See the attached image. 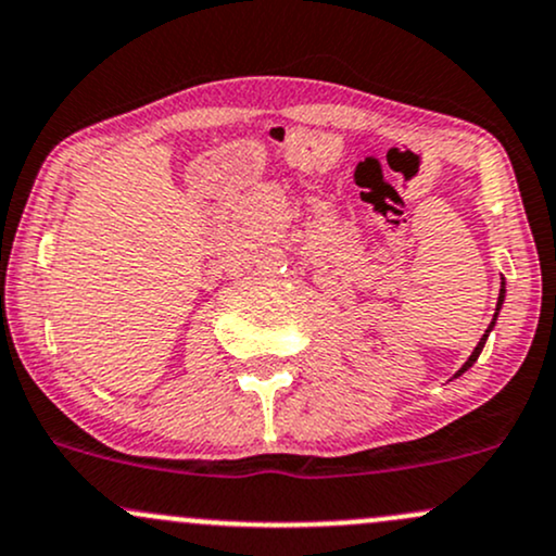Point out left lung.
<instances>
[{
    "label": "left lung",
    "mask_w": 556,
    "mask_h": 556,
    "mask_svg": "<svg viewBox=\"0 0 556 556\" xmlns=\"http://www.w3.org/2000/svg\"><path fill=\"white\" fill-rule=\"evenodd\" d=\"M502 303H504V285H502V292H498L496 314H498V308H502ZM496 314H493V321H491V325H488V329H485V334H483V338H480V343H478V348H475V351H472V356H469V358H467V362H465V367H462L459 371H456V375H462V371H467L469 367H472V364H475V362H478L480 351H483V345H485V338H488V332H491V329H493V325H496Z\"/></svg>",
    "instance_id": "8db88e82"
}]
</instances>
